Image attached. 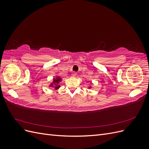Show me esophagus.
I'll list each match as a JSON object with an SVG mask.
<instances>
[{
	"label": "esophagus",
	"instance_id": "34e87169",
	"mask_svg": "<svg viewBox=\"0 0 149 149\" xmlns=\"http://www.w3.org/2000/svg\"><path fill=\"white\" fill-rule=\"evenodd\" d=\"M76 75H77V73H76V72H73V73H72V76H76Z\"/></svg>",
	"mask_w": 149,
	"mask_h": 149
}]
</instances>
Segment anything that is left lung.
<instances>
[{"instance_id":"1","label":"left lung","mask_w":149,"mask_h":149,"mask_svg":"<svg viewBox=\"0 0 149 149\" xmlns=\"http://www.w3.org/2000/svg\"><path fill=\"white\" fill-rule=\"evenodd\" d=\"M89 88H91V86H90V87H89Z\"/></svg>"}]
</instances>
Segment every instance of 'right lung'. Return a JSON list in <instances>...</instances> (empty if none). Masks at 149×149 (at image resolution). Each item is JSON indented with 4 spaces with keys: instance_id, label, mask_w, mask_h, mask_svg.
<instances>
[{
    "instance_id": "obj_1",
    "label": "right lung",
    "mask_w": 149,
    "mask_h": 149,
    "mask_svg": "<svg viewBox=\"0 0 149 149\" xmlns=\"http://www.w3.org/2000/svg\"><path fill=\"white\" fill-rule=\"evenodd\" d=\"M61 81V78L60 77H57L56 79L54 78L53 81V83L49 85V86L50 87H54L55 88V89H58L60 87V82Z\"/></svg>"
}]
</instances>
